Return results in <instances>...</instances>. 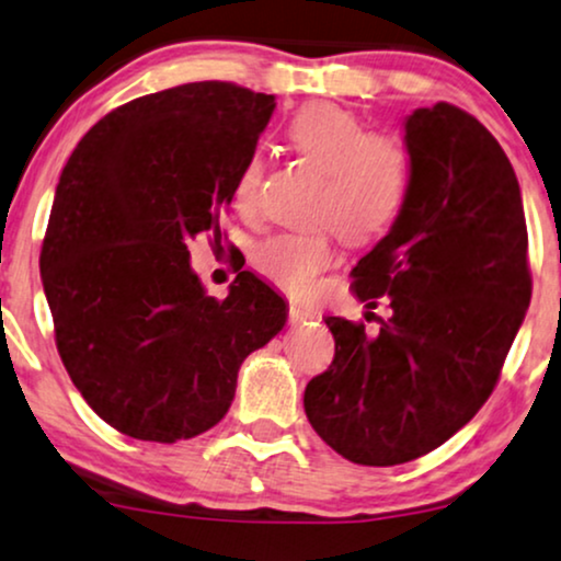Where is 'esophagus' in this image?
<instances>
[{
	"label": "esophagus",
	"instance_id": "esophagus-1",
	"mask_svg": "<svg viewBox=\"0 0 561 561\" xmlns=\"http://www.w3.org/2000/svg\"><path fill=\"white\" fill-rule=\"evenodd\" d=\"M288 317H291V322H307L314 320L317 312L309 307H301V304H291V307H288Z\"/></svg>",
	"mask_w": 561,
	"mask_h": 561
}]
</instances>
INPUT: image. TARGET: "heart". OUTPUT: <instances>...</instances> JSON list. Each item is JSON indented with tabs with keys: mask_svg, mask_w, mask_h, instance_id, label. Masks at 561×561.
I'll use <instances>...</instances> for the list:
<instances>
[{
	"mask_svg": "<svg viewBox=\"0 0 561 561\" xmlns=\"http://www.w3.org/2000/svg\"><path fill=\"white\" fill-rule=\"evenodd\" d=\"M286 140L304 161L322 171L312 199V218L324 226L299 233H278L262 241L254 265L283 291L304 296L314 288L317 275L333 265V224L351 244L371 241L396 224L411 190V156L390 135L369 127L335 103H312L294 114ZM265 158L252 153L241 163L233 182V205L241 213L257 207Z\"/></svg>",
	"mask_w": 561,
	"mask_h": 561,
	"instance_id": "1",
	"label": "heart"
}]
</instances>
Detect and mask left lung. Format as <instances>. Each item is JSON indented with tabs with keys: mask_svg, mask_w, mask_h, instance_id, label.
I'll use <instances>...</instances> for the list:
<instances>
[{
	"mask_svg": "<svg viewBox=\"0 0 561 561\" xmlns=\"http://www.w3.org/2000/svg\"><path fill=\"white\" fill-rule=\"evenodd\" d=\"M411 190L354 267V294L392 317L366 333L328 317L335 358L304 390L320 437L358 466L432 453L492 396L530 304L528 228L513 163L449 103L405 119Z\"/></svg>",
	"mask_w": 561,
	"mask_h": 561,
	"instance_id": "left-lung-1",
	"label": "left lung"
}]
</instances>
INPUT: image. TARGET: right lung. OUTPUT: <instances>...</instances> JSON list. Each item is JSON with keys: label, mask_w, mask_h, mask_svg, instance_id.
Masks as SVG:
<instances>
[{"label": "right lung", "mask_w": 561, "mask_h": 561, "mask_svg": "<svg viewBox=\"0 0 561 561\" xmlns=\"http://www.w3.org/2000/svg\"><path fill=\"white\" fill-rule=\"evenodd\" d=\"M275 95L186 82L114 108L72 150L41 247L67 375L135 439H192L226 416L239 366L288 309L244 273L207 296L190 241L216 231Z\"/></svg>", "instance_id": "obj_1"}]
</instances>
